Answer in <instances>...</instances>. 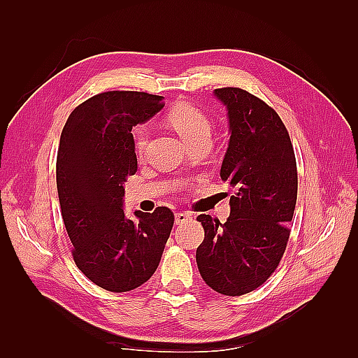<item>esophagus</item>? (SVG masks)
<instances>
[{
    "label": "esophagus",
    "instance_id": "obj_1",
    "mask_svg": "<svg viewBox=\"0 0 358 358\" xmlns=\"http://www.w3.org/2000/svg\"><path fill=\"white\" fill-rule=\"evenodd\" d=\"M192 215L187 214V212H177L175 214V224H185L187 222H191Z\"/></svg>",
    "mask_w": 358,
    "mask_h": 358
}]
</instances>
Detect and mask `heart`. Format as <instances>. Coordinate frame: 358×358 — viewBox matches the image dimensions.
Here are the masks:
<instances>
[{
    "instance_id": "heart-1",
    "label": "heart",
    "mask_w": 358,
    "mask_h": 358,
    "mask_svg": "<svg viewBox=\"0 0 358 358\" xmlns=\"http://www.w3.org/2000/svg\"><path fill=\"white\" fill-rule=\"evenodd\" d=\"M166 121L180 134L181 138H185L189 144L203 138H210L212 123L209 117L191 103L181 101L172 106L169 112H167ZM132 138L135 152L138 155H143L148 146L146 127H136L132 134Z\"/></svg>"
}]
</instances>
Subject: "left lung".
<instances>
[{
    "label": "left lung",
    "mask_w": 358,
    "mask_h": 358,
    "mask_svg": "<svg viewBox=\"0 0 358 358\" xmlns=\"http://www.w3.org/2000/svg\"><path fill=\"white\" fill-rule=\"evenodd\" d=\"M229 120L220 177L235 187L226 223L201 214L196 264L209 287L237 296L268 280L285 254L296 203V163L287 129L260 98L238 87L215 89Z\"/></svg>",
    "instance_id": "8db88e82"
}]
</instances>
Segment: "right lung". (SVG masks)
Here are the masks:
<instances>
[{
	"label": "right lung",
	"instance_id": "1",
	"mask_svg": "<svg viewBox=\"0 0 358 358\" xmlns=\"http://www.w3.org/2000/svg\"><path fill=\"white\" fill-rule=\"evenodd\" d=\"M163 96L112 90L81 103L67 118L57 155V189L73 262L110 292L152 277L169 238L173 214L123 210L124 181L136 172L132 127L163 108Z\"/></svg>",
	"mask_w": 358,
	"mask_h": 358
}]
</instances>
